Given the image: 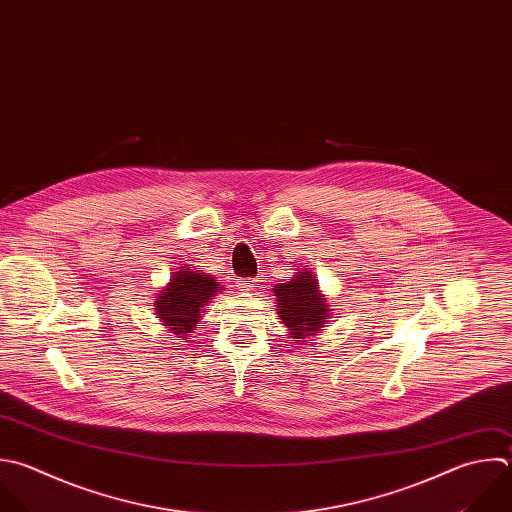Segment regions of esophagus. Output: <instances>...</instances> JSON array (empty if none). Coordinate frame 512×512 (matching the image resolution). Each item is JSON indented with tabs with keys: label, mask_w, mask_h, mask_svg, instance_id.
Returning <instances> with one entry per match:
<instances>
[{
	"label": "esophagus",
	"mask_w": 512,
	"mask_h": 512,
	"mask_svg": "<svg viewBox=\"0 0 512 512\" xmlns=\"http://www.w3.org/2000/svg\"><path fill=\"white\" fill-rule=\"evenodd\" d=\"M238 286H240L242 290L250 292V290L256 288V280H254V278H240V280H238Z\"/></svg>",
	"instance_id": "esophagus-1"
}]
</instances>
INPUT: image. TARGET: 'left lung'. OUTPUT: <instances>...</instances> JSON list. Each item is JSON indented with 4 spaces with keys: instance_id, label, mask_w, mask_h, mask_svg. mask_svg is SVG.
Segmentation results:
<instances>
[{
    "instance_id": "1",
    "label": "left lung",
    "mask_w": 512,
    "mask_h": 512,
    "mask_svg": "<svg viewBox=\"0 0 512 512\" xmlns=\"http://www.w3.org/2000/svg\"><path fill=\"white\" fill-rule=\"evenodd\" d=\"M272 290L278 300L276 310L296 342L318 334L328 322L330 310L312 272H296L290 282L276 284Z\"/></svg>"
}]
</instances>
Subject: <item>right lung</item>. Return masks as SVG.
I'll list each match as a JSON object with an SVG mask.
<instances>
[{
  "label": "right lung",
  "instance_id": "add662e5",
  "mask_svg": "<svg viewBox=\"0 0 512 512\" xmlns=\"http://www.w3.org/2000/svg\"><path fill=\"white\" fill-rule=\"evenodd\" d=\"M222 286L210 274L182 266L154 302L156 318L178 338H186L202 318L204 306Z\"/></svg>",
  "mask_w": 512,
  "mask_h": 512
}]
</instances>
